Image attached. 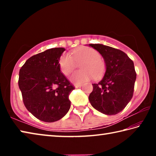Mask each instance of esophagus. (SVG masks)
Masks as SVG:
<instances>
[{"instance_id":"1","label":"esophagus","mask_w":156,"mask_h":156,"mask_svg":"<svg viewBox=\"0 0 156 156\" xmlns=\"http://www.w3.org/2000/svg\"><path fill=\"white\" fill-rule=\"evenodd\" d=\"M82 85L81 84H75V87L76 88H78V87H80Z\"/></svg>"}]
</instances>
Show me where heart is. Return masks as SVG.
<instances>
[{"label": "heart", "mask_w": 156, "mask_h": 156, "mask_svg": "<svg viewBox=\"0 0 156 156\" xmlns=\"http://www.w3.org/2000/svg\"><path fill=\"white\" fill-rule=\"evenodd\" d=\"M82 70L75 72L71 80L76 84H81L93 78L102 77L106 70V64L100 58L97 50L89 47H81L73 50L72 54H63L59 60L61 72L69 75L80 64Z\"/></svg>", "instance_id": "obj_1"}]
</instances>
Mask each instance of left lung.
<instances>
[{
    "mask_svg": "<svg viewBox=\"0 0 156 156\" xmlns=\"http://www.w3.org/2000/svg\"><path fill=\"white\" fill-rule=\"evenodd\" d=\"M105 60L106 72L93 84L89 100L92 107L106 115H115L125 109L133 95L136 79L133 60L125 52L102 44H89Z\"/></svg>",
    "mask_w": 156,
    "mask_h": 156,
    "instance_id": "8db88e82",
    "label": "left lung"
}]
</instances>
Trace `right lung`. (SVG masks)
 <instances>
[{"label":"right lung","mask_w":156,"mask_h":156,"mask_svg":"<svg viewBox=\"0 0 156 156\" xmlns=\"http://www.w3.org/2000/svg\"><path fill=\"white\" fill-rule=\"evenodd\" d=\"M65 48L47 49L30 57L20 68L18 86L25 107L38 120L61 119L71 107L69 95L74 86L60 72L59 60Z\"/></svg>","instance_id":"add662e5"}]
</instances>
